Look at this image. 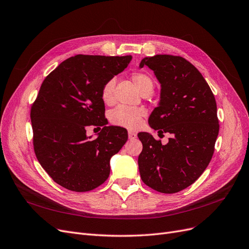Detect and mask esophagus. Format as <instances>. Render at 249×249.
<instances>
[{"label": "esophagus", "instance_id": "esophagus-1", "mask_svg": "<svg viewBox=\"0 0 249 249\" xmlns=\"http://www.w3.org/2000/svg\"><path fill=\"white\" fill-rule=\"evenodd\" d=\"M136 138H137V134L135 132L128 131V139H131V140H133V139H136Z\"/></svg>", "mask_w": 249, "mask_h": 249}]
</instances>
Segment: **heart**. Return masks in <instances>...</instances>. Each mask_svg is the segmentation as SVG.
I'll return each instance as SVG.
<instances>
[{
  "instance_id": "heart-1",
  "label": "heart",
  "mask_w": 249,
  "mask_h": 249,
  "mask_svg": "<svg viewBox=\"0 0 249 249\" xmlns=\"http://www.w3.org/2000/svg\"><path fill=\"white\" fill-rule=\"evenodd\" d=\"M133 83L139 89L142 94L152 91L153 89V79L152 77L145 73L136 71L131 75ZM115 86L114 78L109 79L101 89V99L104 104L112 105L114 103V95L113 90ZM146 115V111L142 108L137 107H128V106H118L109 114L110 122L117 125L130 130H136L140 127L142 124V118Z\"/></svg>"
}]
</instances>
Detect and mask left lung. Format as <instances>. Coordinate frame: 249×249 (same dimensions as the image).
Segmentation results:
<instances>
[{
	"instance_id": "1",
	"label": "left lung",
	"mask_w": 249,
	"mask_h": 249,
	"mask_svg": "<svg viewBox=\"0 0 249 249\" xmlns=\"http://www.w3.org/2000/svg\"><path fill=\"white\" fill-rule=\"evenodd\" d=\"M144 65L161 86L160 101L148 123L158 133L173 137L162 145L149 133L138 134L143 144L139 171L154 190L177 193L192 185L213 157L220 128L215 99L199 71L183 57H145L140 68Z\"/></svg>"
}]
</instances>
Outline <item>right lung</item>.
Wrapping results in <instances>:
<instances>
[{
    "label": "right lung",
    "instance_id": "obj_1",
    "mask_svg": "<svg viewBox=\"0 0 249 249\" xmlns=\"http://www.w3.org/2000/svg\"><path fill=\"white\" fill-rule=\"evenodd\" d=\"M132 56L75 55L45 79L32 106L34 148L53 181L75 192L91 191L110 174V158L127 140L121 126H106L101 89L121 73ZM90 125H104L92 141Z\"/></svg>",
    "mask_w": 249,
    "mask_h": 249
}]
</instances>
